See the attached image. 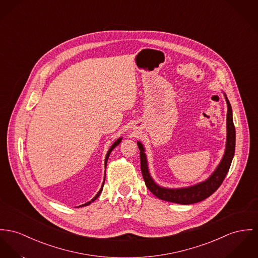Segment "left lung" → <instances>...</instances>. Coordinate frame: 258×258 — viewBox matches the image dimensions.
<instances>
[{
    "instance_id": "8db88e82",
    "label": "left lung",
    "mask_w": 258,
    "mask_h": 258,
    "mask_svg": "<svg viewBox=\"0 0 258 258\" xmlns=\"http://www.w3.org/2000/svg\"><path fill=\"white\" fill-rule=\"evenodd\" d=\"M225 98L228 105L226 150L217 169L206 180L198 183L196 185L184 187V188H165V187L159 186L158 184L154 182V180L152 179L149 174L147 159L144 153L143 145L140 142H138L139 150H140L139 155H140L141 173H142L146 186L155 197H157L158 199L162 200L174 202V203L194 204L209 198L212 194H214L218 189L219 186L223 182L224 178L230 169L232 160L235 155V147H236V130L233 121L232 107L226 95H225Z\"/></svg>"
}]
</instances>
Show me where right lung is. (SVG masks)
Here are the masks:
<instances>
[{"instance_id": "obj_1", "label": "right lung", "mask_w": 258, "mask_h": 258, "mask_svg": "<svg viewBox=\"0 0 258 258\" xmlns=\"http://www.w3.org/2000/svg\"><path fill=\"white\" fill-rule=\"evenodd\" d=\"M121 141V138L120 139H118L112 146H111V148L109 149V151H108V153H107V155H106V158H105V166L107 165V161H108V158H109V156H110V154H111V152L113 151V149L116 147V146H118L119 145V142ZM104 181H105V179H104ZM103 185H104V182H103V184H102V186H101V188H100L99 191H98V194L93 198V199H91L90 201H88V202H86V203H84V204H82V205H80V206H87V205H89L91 202H93L95 199H98V197L100 196V194H101V191H102V189H103ZM80 207V206H79Z\"/></svg>"}]
</instances>
